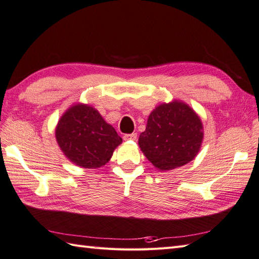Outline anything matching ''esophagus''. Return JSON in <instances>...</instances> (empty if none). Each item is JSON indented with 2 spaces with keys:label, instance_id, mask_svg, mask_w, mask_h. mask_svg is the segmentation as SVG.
Wrapping results in <instances>:
<instances>
[{
  "label": "esophagus",
  "instance_id": "1",
  "mask_svg": "<svg viewBox=\"0 0 259 259\" xmlns=\"http://www.w3.org/2000/svg\"><path fill=\"white\" fill-rule=\"evenodd\" d=\"M137 138V134L136 133H132V134H125L123 136L124 141H135Z\"/></svg>",
  "mask_w": 259,
  "mask_h": 259
}]
</instances>
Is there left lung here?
<instances>
[{
  "mask_svg": "<svg viewBox=\"0 0 259 259\" xmlns=\"http://www.w3.org/2000/svg\"><path fill=\"white\" fill-rule=\"evenodd\" d=\"M203 127L199 116L178 101L161 104L150 113L138 145L159 170H171L191 161L200 149Z\"/></svg>",
  "mask_w": 259,
  "mask_h": 259,
  "instance_id": "obj_1",
  "label": "left lung"
}]
</instances>
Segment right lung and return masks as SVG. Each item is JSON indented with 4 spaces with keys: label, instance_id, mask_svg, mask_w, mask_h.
Listing matches in <instances>:
<instances>
[{
    "label": "right lung",
    "instance_id": "obj_1",
    "mask_svg": "<svg viewBox=\"0 0 259 259\" xmlns=\"http://www.w3.org/2000/svg\"><path fill=\"white\" fill-rule=\"evenodd\" d=\"M56 138L68 159L89 169L105 165L122 143L114 127L97 110L84 104L72 106L61 116Z\"/></svg>",
    "mask_w": 259,
    "mask_h": 259
}]
</instances>
